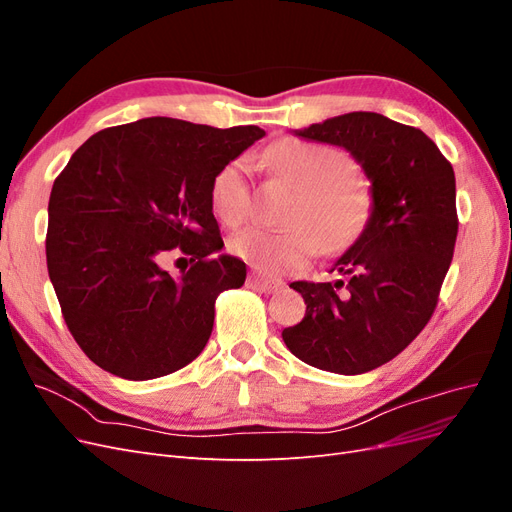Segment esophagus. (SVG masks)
I'll use <instances>...</instances> for the list:
<instances>
[{"instance_id": "esophagus-1", "label": "esophagus", "mask_w": 512, "mask_h": 512, "mask_svg": "<svg viewBox=\"0 0 512 512\" xmlns=\"http://www.w3.org/2000/svg\"><path fill=\"white\" fill-rule=\"evenodd\" d=\"M247 286L260 290V292H275L277 288H282L280 280H267V277H262L260 273H250L247 275Z\"/></svg>"}]
</instances>
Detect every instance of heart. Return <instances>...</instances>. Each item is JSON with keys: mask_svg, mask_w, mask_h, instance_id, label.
I'll list each match as a JSON object with an SVG mask.
<instances>
[{"mask_svg": "<svg viewBox=\"0 0 512 512\" xmlns=\"http://www.w3.org/2000/svg\"><path fill=\"white\" fill-rule=\"evenodd\" d=\"M267 162L277 175L301 188L290 213V228L254 226L230 241V250L267 275L305 267L327 250H342L361 235L371 215V190L354 175L346 151L327 145L288 141L269 149ZM211 203L218 218L237 226L250 211L247 162L232 160L211 183Z\"/></svg>", "mask_w": 512, "mask_h": 512, "instance_id": "heart-1", "label": "heart"}]
</instances>
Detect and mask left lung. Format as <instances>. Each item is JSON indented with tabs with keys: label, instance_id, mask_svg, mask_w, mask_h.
Returning <instances> with one entry per match:
<instances>
[{
	"label": "left lung",
	"instance_id": "8db88e82",
	"mask_svg": "<svg viewBox=\"0 0 512 512\" xmlns=\"http://www.w3.org/2000/svg\"><path fill=\"white\" fill-rule=\"evenodd\" d=\"M305 141L344 147L371 181V215L329 273L337 282H292L305 318L282 331L303 363L356 376L404 350L425 329L457 241L455 173L418 128L378 113H346L305 130Z\"/></svg>",
	"mask_w": 512,
	"mask_h": 512
}]
</instances>
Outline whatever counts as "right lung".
<instances>
[{
    "mask_svg": "<svg viewBox=\"0 0 512 512\" xmlns=\"http://www.w3.org/2000/svg\"><path fill=\"white\" fill-rule=\"evenodd\" d=\"M265 136L170 117L106 128L74 151L49 198L46 267L81 350L126 380L192 363L213 331L215 299L245 282V262L220 254L211 183ZM175 246L193 267H159Z\"/></svg>",
    "mask_w": 512,
    "mask_h": 512,
    "instance_id": "right-lung-1",
    "label": "right lung"
}]
</instances>
